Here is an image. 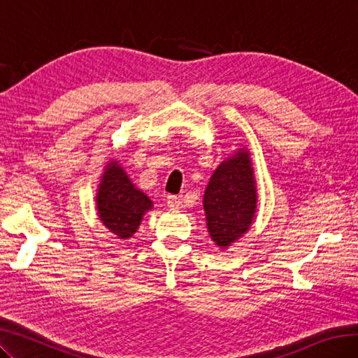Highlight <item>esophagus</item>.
<instances>
[{
  "instance_id": "obj_1",
  "label": "esophagus",
  "mask_w": 358,
  "mask_h": 358,
  "mask_svg": "<svg viewBox=\"0 0 358 358\" xmlns=\"http://www.w3.org/2000/svg\"><path fill=\"white\" fill-rule=\"evenodd\" d=\"M182 203V199L178 197V196H169L167 197V205L170 208H179Z\"/></svg>"
}]
</instances>
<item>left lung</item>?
Wrapping results in <instances>:
<instances>
[{
  "instance_id": "1",
  "label": "left lung",
  "mask_w": 358,
  "mask_h": 358,
  "mask_svg": "<svg viewBox=\"0 0 358 358\" xmlns=\"http://www.w3.org/2000/svg\"><path fill=\"white\" fill-rule=\"evenodd\" d=\"M257 206L250 152L240 147L215 169L203 194L206 228L214 245L224 250L238 241L254 223Z\"/></svg>"
}]
</instances>
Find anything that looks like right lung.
Instances as JSON below:
<instances>
[{"instance_id": "1", "label": "right lung", "mask_w": 358, "mask_h": 358, "mask_svg": "<svg viewBox=\"0 0 358 358\" xmlns=\"http://www.w3.org/2000/svg\"><path fill=\"white\" fill-rule=\"evenodd\" d=\"M100 222L120 240L134 237L145 213L153 208L149 196L138 189L120 162L106 164L95 196Z\"/></svg>"}]
</instances>
